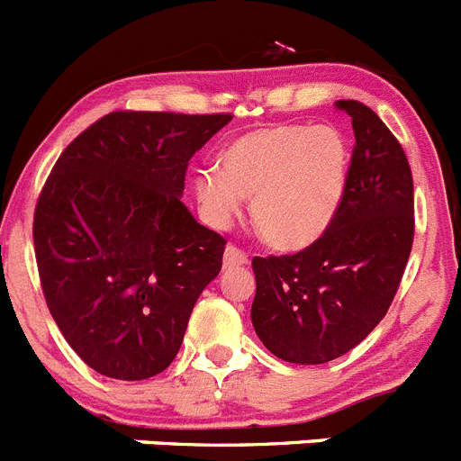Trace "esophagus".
I'll list each match as a JSON object with an SVG mask.
<instances>
[{
  "mask_svg": "<svg viewBox=\"0 0 461 461\" xmlns=\"http://www.w3.org/2000/svg\"><path fill=\"white\" fill-rule=\"evenodd\" d=\"M249 263V256L247 251H242L235 244H228L226 251H223V266L226 267H235V266H247Z\"/></svg>",
  "mask_w": 461,
  "mask_h": 461,
  "instance_id": "obj_1",
  "label": "esophagus"
}]
</instances>
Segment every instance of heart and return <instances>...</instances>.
Returning a JSON list of instances; mask_svg holds the SVG:
<instances>
[{
    "label": "heart",
    "instance_id": "1",
    "mask_svg": "<svg viewBox=\"0 0 461 461\" xmlns=\"http://www.w3.org/2000/svg\"><path fill=\"white\" fill-rule=\"evenodd\" d=\"M346 182V142L332 126L267 124L235 138L219 168L195 175L212 226H228L251 198L256 230L276 249H303L335 217Z\"/></svg>",
    "mask_w": 461,
    "mask_h": 461
}]
</instances>
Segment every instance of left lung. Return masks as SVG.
Returning <instances> with one entry per match:
<instances>
[{"label":"left lung","mask_w":461,"mask_h":461,"mask_svg":"<svg viewBox=\"0 0 461 461\" xmlns=\"http://www.w3.org/2000/svg\"><path fill=\"white\" fill-rule=\"evenodd\" d=\"M335 105L356 133L335 217L304 249L251 260L256 335L293 365H323L356 348L388 313L413 247V175L404 148L369 105Z\"/></svg>","instance_id":"left-lung-1"}]
</instances>
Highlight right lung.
<instances>
[{"mask_svg": "<svg viewBox=\"0 0 461 461\" xmlns=\"http://www.w3.org/2000/svg\"><path fill=\"white\" fill-rule=\"evenodd\" d=\"M230 117L115 110L52 166L32 226L41 291L94 372L142 381L180 351L226 249L180 195L191 157Z\"/></svg>", "mask_w": 461, "mask_h": 461, "instance_id": "1", "label": "right lung"}]
</instances>
